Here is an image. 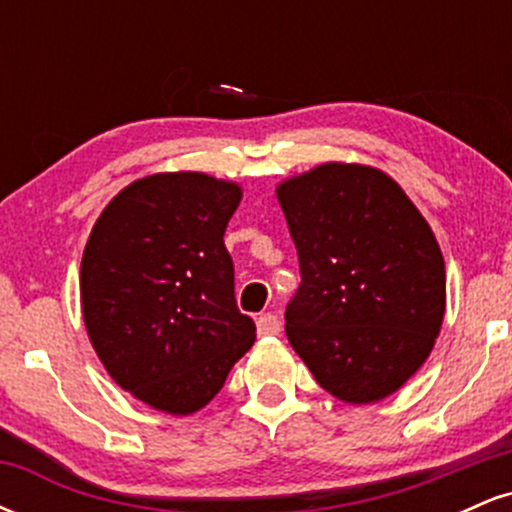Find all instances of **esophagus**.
Masks as SVG:
<instances>
[{
	"mask_svg": "<svg viewBox=\"0 0 512 512\" xmlns=\"http://www.w3.org/2000/svg\"><path fill=\"white\" fill-rule=\"evenodd\" d=\"M257 332L262 337H274V334L281 332V320L274 313H262L257 317Z\"/></svg>",
	"mask_w": 512,
	"mask_h": 512,
	"instance_id": "esophagus-1",
	"label": "esophagus"
}]
</instances>
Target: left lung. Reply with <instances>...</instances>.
<instances>
[{"mask_svg":"<svg viewBox=\"0 0 512 512\" xmlns=\"http://www.w3.org/2000/svg\"><path fill=\"white\" fill-rule=\"evenodd\" d=\"M301 267L286 337L320 387L351 404L402 387L431 354L445 264L395 180L325 163L276 190Z\"/></svg>","mask_w":512,"mask_h":512,"instance_id":"left-lung-1","label":"left lung"}]
</instances>
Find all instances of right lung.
<instances>
[{
  "label": "right lung",
  "mask_w": 512,
  "mask_h": 512,
  "mask_svg": "<svg viewBox=\"0 0 512 512\" xmlns=\"http://www.w3.org/2000/svg\"><path fill=\"white\" fill-rule=\"evenodd\" d=\"M240 187L204 173L137 180L105 207L81 260V305L113 380L170 414L202 409L255 342L223 245Z\"/></svg>",
  "instance_id": "right-lung-1"
}]
</instances>
